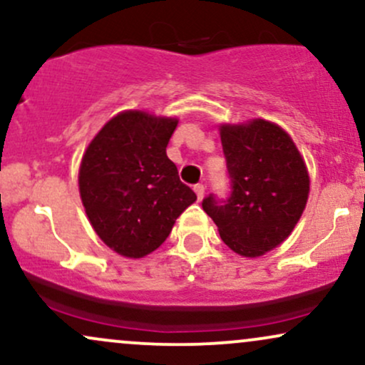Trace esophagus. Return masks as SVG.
I'll list each match as a JSON object with an SVG mask.
<instances>
[{
  "label": "esophagus",
  "instance_id": "esophagus-1",
  "mask_svg": "<svg viewBox=\"0 0 365 365\" xmlns=\"http://www.w3.org/2000/svg\"><path fill=\"white\" fill-rule=\"evenodd\" d=\"M194 190L197 194V199L202 200V197H204V194H205V187L202 185V183H197V185H194Z\"/></svg>",
  "mask_w": 365,
  "mask_h": 365
}]
</instances>
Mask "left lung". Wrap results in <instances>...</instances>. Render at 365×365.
<instances>
[{
    "instance_id": "obj_1",
    "label": "left lung",
    "mask_w": 365,
    "mask_h": 365,
    "mask_svg": "<svg viewBox=\"0 0 365 365\" xmlns=\"http://www.w3.org/2000/svg\"><path fill=\"white\" fill-rule=\"evenodd\" d=\"M221 143L231 192L226 199L207 195L202 207L232 252L260 257L299 221L309 194L308 170L289 134L269 120L222 125Z\"/></svg>"
}]
</instances>
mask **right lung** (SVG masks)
Returning a JSON list of instances; mask_svg holds the SVG:
<instances>
[{"instance_id": "add662e5", "label": "right lung", "mask_w": 365, "mask_h": 365, "mask_svg": "<svg viewBox=\"0 0 365 365\" xmlns=\"http://www.w3.org/2000/svg\"><path fill=\"white\" fill-rule=\"evenodd\" d=\"M177 118L118 113L88 146L80 194L96 235L113 252L140 258L168 238L197 195L178 177L166 146Z\"/></svg>"}]
</instances>
